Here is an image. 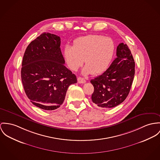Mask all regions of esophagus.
I'll use <instances>...</instances> for the list:
<instances>
[{
  "mask_svg": "<svg viewBox=\"0 0 160 160\" xmlns=\"http://www.w3.org/2000/svg\"><path fill=\"white\" fill-rule=\"evenodd\" d=\"M77 80H78V82L79 83H86V80L83 78H82V77H78Z\"/></svg>",
  "mask_w": 160,
  "mask_h": 160,
  "instance_id": "esophagus-1",
  "label": "esophagus"
}]
</instances>
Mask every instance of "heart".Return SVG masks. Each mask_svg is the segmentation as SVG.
<instances>
[{
  "mask_svg": "<svg viewBox=\"0 0 160 160\" xmlns=\"http://www.w3.org/2000/svg\"><path fill=\"white\" fill-rule=\"evenodd\" d=\"M114 52L115 44L112 39L100 35H88L77 38L73 47L66 46L64 56L72 71H77L85 62L83 75H99L110 66Z\"/></svg>",
  "mask_w": 160,
  "mask_h": 160,
  "instance_id": "heart-1",
  "label": "heart"
}]
</instances>
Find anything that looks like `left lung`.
I'll return each mask as SVG.
<instances>
[{
  "instance_id": "left-lung-1",
  "label": "left lung",
  "mask_w": 160,
  "mask_h": 160,
  "mask_svg": "<svg viewBox=\"0 0 160 160\" xmlns=\"http://www.w3.org/2000/svg\"><path fill=\"white\" fill-rule=\"evenodd\" d=\"M116 55L106 71L90 81L94 88L92 101L102 108L115 107L123 102L133 81L135 64L127 45L119 44Z\"/></svg>"
}]
</instances>
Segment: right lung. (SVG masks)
Wrapping results in <instances>:
<instances>
[{"mask_svg":"<svg viewBox=\"0 0 160 160\" xmlns=\"http://www.w3.org/2000/svg\"><path fill=\"white\" fill-rule=\"evenodd\" d=\"M60 38L44 32L25 51L21 80L30 102L44 110H54L63 103L68 87L76 83L75 74L65 66Z\"/></svg>","mask_w":160,"mask_h":160,"instance_id":"obj_1","label":"right lung"}]
</instances>
